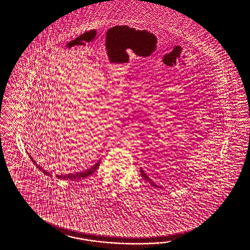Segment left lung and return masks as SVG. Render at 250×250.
Returning a JSON list of instances; mask_svg holds the SVG:
<instances>
[{
	"label": "left lung",
	"mask_w": 250,
	"mask_h": 250,
	"mask_svg": "<svg viewBox=\"0 0 250 250\" xmlns=\"http://www.w3.org/2000/svg\"><path fill=\"white\" fill-rule=\"evenodd\" d=\"M140 172H141V174H142V177H143V178H144L145 180H146V182H149V183H150V184H151V185H152V186H153V187H155V188H157V187H158V185H156V184H155V182H152L151 179H150V178H149V177H148V176H147V175H146V173H145V172H144V171H143V169H142V168H141V169H140Z\"/></svg>",
	"instance_id": "obj_1"
}]
</instances>
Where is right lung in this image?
<instances>
[{
    "mask_svg": "<svg viewBox=\"0 0 250 250\" xmlns=\"http://www.w3.org/2000/svg\"><path fill=\"white\" fill-rule=\"evenodd\" d=\"M32 159V162H34V164L36 165V166L38 167V168L44 173V174L47 175V176H52V175L50 174L49 172H47L45 169H44L42 167L39 166L38 165V163H36V161L34 160V159L31 158ZM99 165H100V161L97 162L94 166L91 167H90L89 169H86L85 171H83V172H77V173H70V174H65V175H57V177L59 178V179H62V180H68V181H78V180H83V179H85V178H87L88 176H90V175L92 174L97 168H98Z\"/></svg>",
    "mask_w": 250,
    "mask_h": 250,
    "instance_id": "add662e5",
    "label": "right lung"
}]
</instances>
